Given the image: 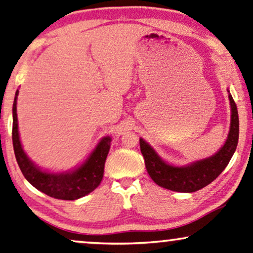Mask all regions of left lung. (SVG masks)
<instances>
[{
	"mask_svg": "<svg viewBox=\"0 0 253 253\" xmlns=\"http://www.w3.org/2000/svg\"><path fill=\"white\" fill-rule=\"evenodd\" d=\"M229 92V90H228ZM230 103V127L225 144L211 157L175 166L166 163L143 138H140V148L143 155L149 175L158 186L179 193H194L214 181L226 169L232 159L238 142V112L233 96L228 94Z\"/></svg>",
	"mask_w": 253,
	"mask_h": 253,
	"instance_id": "left-lung-1",
	"label": "left lung"
}]
</instances>
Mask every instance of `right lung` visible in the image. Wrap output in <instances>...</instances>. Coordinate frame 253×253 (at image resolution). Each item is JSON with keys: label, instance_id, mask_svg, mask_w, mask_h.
<instances>
[{"label": "right lung", "instance_id": "add662e5", "mask_svg": "<svg viewBox=\"0 0 253 253\" xmlns=\"http://www.w3.org/2000/svg\"><path fill=\"white\" fill-rule=\"evenodd\" d=\"M18 92L19 90L16 91L12 106V143L17 163L25 179L43 194L57 199H64V201H74L95 190L103 179L105 161L108 157L110 145H111V137H103L86 161L72 170L63 173H50L41 169L27 157L21 145L18 131V119H17Z\"/></svg>", "mask_w": 253, "mask_h": 253}]
</instances>
